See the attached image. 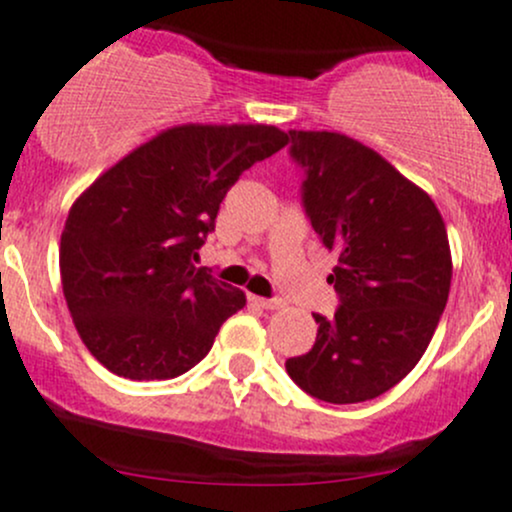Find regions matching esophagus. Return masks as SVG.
Wrapping results in <instances>:
<instances>
[{"label": "esophagus", "mask_w": 512, "mask_h": 512, "mask_svg": "<svg viewBox=\"0 0 512 512\" xmlns=\"http://www.w3.org/2000/svg\"><path fill=\"white\" fill-rule=\"evenodd\" d=\"M250 302L255 304V307H262V309H280L282 307L280 299H265V297H257V294H250Z\"/></svg>", "instance_id": "1"}]
</instances>
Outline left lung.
<instances>
[{
	"instance_id": "left-lung-1",
	"label": "left lung",
	"mask_w": 512,
	"mask_h": 512,
	"mask_svg": "<svg viewBox=\"0 0 512 512\" xmlns=\"http://www.w3.org/2000/svg\"><path fill=\"white\" fill-rule=\"evenodd\" d=\"M304 168L307 218L339 265L334 317L312 314L317 342L287 359V374L327 404L389 391L418 364L451 289L446 223L426 190L364 143L332 131H289Z\"/></svg>"
}]
</instances>
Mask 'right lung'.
Returning <instances> with one entry per match:
<instances>
[{"instance_id": "obj_1", "label": "right lung", "mask_w": 512, "mask_h": 512, "mask_svg": "<svg viewBox=\"0 0 512 512\" xmlns=\"http://www.w3.org/2000/svg\"><path fill=\"white\" fill-rule=\"evenodd\" d=\"M262 123L168 128L71 205L59 267L76 332L113 374L175 379L213 347L245 292L198 270V250L242 170L285 148Z\"/></svg>"}]
</instances>
